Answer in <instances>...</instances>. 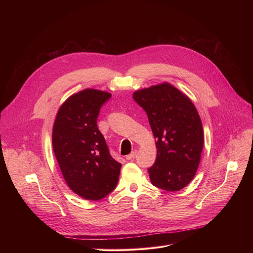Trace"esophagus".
<instances>
[{
  "mask_svg": "<svg viewBox=\"0 0 253 253\" xmlns=\"http://www.w3.org/2000/svg\"><path fill=\"white\" fill-rule=\"evenodd\" d=\"M136 154H137V150H134V151H132L130 154H128V155L126 156V159H127V160H131V159H133V158L135 157Z\"/></svg>",
  "mask_w": 253,
  "mask_h": 253,
  "instance_id": "obj_1",
  "label": "esophagus"
}]
</instances>
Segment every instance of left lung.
<instances>
[{
	"instance_id": "1",
	"label": "left lung",
	"mask_w": 253,
	"mask_h": 253,
	"mask_svg": "<svg viewBox=\"0 0 253 253\" xmlns=\"http://www.w3.org/2000/svg\"><path fill=\"white\" fill-rule=\"evenodd\" d=\"M133 99L146 112L156 139V160L148 168L151 182L166 191H179L195 176L203 148L196 108L168 83L136 91Z\"/></svg>"
}]
</instances>
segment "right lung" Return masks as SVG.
Segmentation results:
<instances>
[{
    "label": "right lung",
    "mask_w": 253,
    "mask_h": 253,
    "mask_svg": "<svg viewBox=\"0 0 253 253\" xmlns=\"http://www.w3.org/2000/svg\"><path fill=\"white\" fill-rule=\"evenodd\" d=\"M111 94L86 89L69 97L53 127V150L68 186L88 200H100L117 186L121 164L110 155L97 126Z\"/></svg>",
    "instance_id": "1"
}]
</instances>
